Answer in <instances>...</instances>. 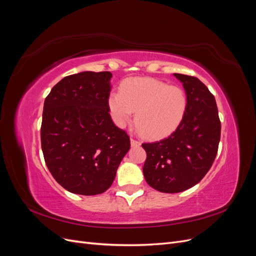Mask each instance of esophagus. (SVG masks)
I'll list each match as a JSON object with an SVG mask.
<instances>
[{"instance_id": "1", "label": "esophagus", "mask_w": 256, "mask_h": 256, "mask_svg": "<svg viewBox=\"0 0 256 256\" xmlns=\"http://www.w3.org/2000/svg\"><path fill=\"white\" fill-rule=\"evenodd\" d=\"M130 142H131V146H132V147H134V146H140V145H141V143L138 142V141H136V138H130Z\"/></svg>"}]
</instances>
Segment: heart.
Returning a JSON list of instances; mask_svg holds the SVG:
<instances>
[{
	"instance_id": "heart-1",
	"label": "heart",
	"mask_w": 256,
	"mask_h": 256,
	"mask_svg": "<svg viewBox=\"0 0 256 256\" xmlns=\"http://www.w3.org/2000/svg\"><path fill=\"white\" fill-rule=\"evenodd\" d=\"M108 104L116 125L124 127L136 112L138 131L146 138H159L180 126L187 110V96L176 85L130 78L122 83L120 92H112Z\"/></svg>"
}]
</instances>
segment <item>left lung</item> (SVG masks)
<instances>
[{"instance_id": "left-lung-1", "label": "left lung", "mask_w": 256, "mask_h": 256, "mask_svg": "<svg viewBox=\"0 0 256 256\" xmlns=\"http://www.w3.org/2000/svg\"><path fill=\"white\" fill-rule=\"evenodd\" d=\"M187 95V110L173 134L143 143L145 180L160 192L177 193L203 180L218 152L221 122L216 99L196 76L174 74Z\"/></svg>"}]
</instances>
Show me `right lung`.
Segmentation results:
<instances>
[{"instance_id":"right-lung-1","label":"right lung","mask_w":256,"mask_h":256,"mask_svg":"<svg viewBox=\"0 0 256 256\" xmlns=\"http://www.w3.org/2000/svg\"><path fill=\"white\" fill-rule=\"evenodd\" d=\"M110 72H83L62 79L44 104L42 150L50 173L67 191L96 196L111 187L130 148L112 122Z\"/></svg>"}]
</instances>
